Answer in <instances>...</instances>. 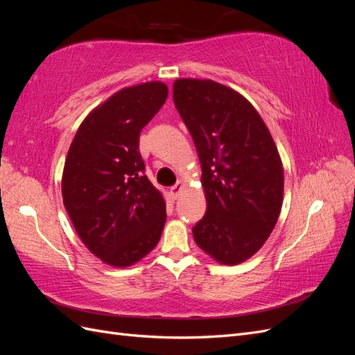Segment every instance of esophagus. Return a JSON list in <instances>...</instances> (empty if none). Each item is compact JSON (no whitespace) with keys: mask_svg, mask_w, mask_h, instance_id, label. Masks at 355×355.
Here are the masks:
<instances>
[{"mask_svg":"<svg viewBox=\"0 0 355 355\" xmlns=\"http://www.w3.org/2000/svg\"><path fill=\"white\" fill-rule=\"evenodd\" d=\"M182 189H184V184H182V182H178L176 185L171 187V188H170V194H171V198L176 200V198L180 196Z\"/></svg>","mask_w":355,"mask_h":355,"instance_id":"34e87169","label":"esophagus"}]
</instances>
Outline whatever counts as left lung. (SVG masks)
<instances>
[{"mask_svg":"<svg viewBox=\"0 0 355 355\" xmlns=\"http://www.w3.org/2000/svg\"><path fill=\"white\" fill-rule=\"evenodd\" d=\"M173 101L194 139L207 201L194 240L219 263H241L282 211L284 171L274 139L253 105L216 81L179 78Z\"/></svg>","mask_w":355,"mask_h":355,"instance_id":"left-lung-1","label":"left lung"}]
</instances>
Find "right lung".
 Segmentation results:
<instances>
[{"label":"right lung","instance_id":"add662e5","mask_svg":"<svg viewBox=\"0 0 355 355\" xmlns=\"http://www.w3.org/2000/svg\"><path fill=\"white\" fill-rule=\"evenodd\" d=\"M167 94L161 81L116 92L84 118L69 146L63 206L85 247L111 266L141 261L164 228L166 201L144 173L139 136Z\"/></svg>","mask_w":355,"mask_h":355}]
</instances>
